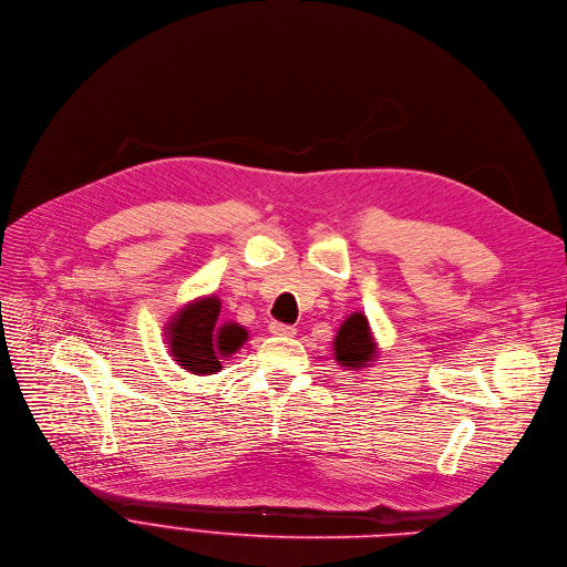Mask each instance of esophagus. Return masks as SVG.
Segmentation results:
<instances>
[{
  "label": "esophagus",
  "instance_id": "34e87169",
  "mask_svg": "<svg viewBox=\"0 0 567 567\" xmlns=\"http://www.w3.org/2000/svg\"><path fill=\"white\" fill-rule=\"evenodd\" d=\"M269 332L276 334V337H293V334H296V328H293V326L278 323V321H271V323H269Z\"/></svg>",
  "mask_w": 567,
  "mask_h": 567
}]
</instances>
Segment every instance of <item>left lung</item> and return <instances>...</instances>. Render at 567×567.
I'll list each match as a JSON object with an SVG mask.
<instances>
[{
  "instance_id": "left-lung-1",
  "label": "left lung",
  "mask_w": 567,
  "mask_h": 567,
  "mask_svg": "<svg viewBox=\"0 0 567 567\" xmlns=\"http://www.w3.org/2000/svg\"><path fill=\"white\" fill-rule=\"evenodd\" d=\"M380 346L371 330V323L364 312H352L337 330L332 341V354L337 364L350 373L369 369L378 359Z\"/></svg>"
}]
</instances>
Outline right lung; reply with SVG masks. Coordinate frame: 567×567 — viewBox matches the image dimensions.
<instances>
[{"instance_id":"add662e5","label":"right lung","mask_w":567,"mask_h":567,"mask_svg":"<svg viewBox=\"0 0 567 567\" xmlns=\"http://www.w3.org/2000/svg\"><path fill=\"white\" fill-rule=\"evenodd\" d=\"M217 293L185 302L165 323V343L174 362L192 375H215L246 341L248 330L235 321H219Z\"/></svg>"}]
</instances>
